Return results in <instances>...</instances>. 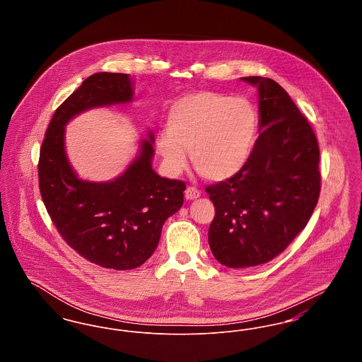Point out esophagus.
<instances>
[{
	"label": "esophagus",
	"instance_id": "34e87169",
	"mask_svg": "<svg viewBox=\"0 0 362 362\" xmlns=\"http://www.w3.org/2000/svg\"><path fill=\"white\" fill-rule=\"evenodd\" d=\"M185 195H186V198H187L189 201L197 199V198L201 197V189H195V187L189 186V187H187L186 191H185Z\"/></svg>",
	"mask_w": 362,
	"mask_h": 362
}]
</instances>
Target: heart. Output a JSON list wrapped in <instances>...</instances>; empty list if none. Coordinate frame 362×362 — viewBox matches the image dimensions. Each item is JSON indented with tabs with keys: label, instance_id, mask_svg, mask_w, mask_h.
<instances>
[{
	"label": "heart",
	"instance_id": "obj_1",
	"mask_svg": "<svg viewBox=\"0 0 362 362\" xmlns=\"http://www.w3.org/2000/svg\"><path fill=\"white\" fill-rule=\"evenodd\" d=\"M165 130L157 133L155 145L170 173L176 175L187 167L189 151L197 173L223 182L241 173L252 155L258 112L243 98L199 90L170 105Z\"/></svg>",
	"mask_w": 362,
	"mask_h": 362
}]
</instances>
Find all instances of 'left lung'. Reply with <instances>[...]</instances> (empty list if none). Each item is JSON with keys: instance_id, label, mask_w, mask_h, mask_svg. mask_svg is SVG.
<instances>
[{"instance_id": "left-lung-1", "label": "left lung", "mask_w": 362, "mask_h": 362, "mask_svg": "<svg viewBox=\"0 0 362 362\" xmlns=\"http://www.w3.org/2000/svg\"><path fill=\"white\" fill-rule=\"evenodd\" d=\"M241 80L258 86L262 133L241 173L206 187L216 209L209 245L230 269L263 264L285 251L320 195V152L308 119L274 80Z\"/></svg>"}]
</instances>
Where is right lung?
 Listing matches in <instances>:
<instances>
[{
  "mask_svg": "<svg viewBox=\"0 0 362 362\" xmlns=\"http://www.w3.org/2000/svg\"><path fill=\"white\" fill-rule=\"evenodd\" d=\"M132 83L124 73H95L61 104L49 123L37 164L43 204L62 239L78 255L105 269L132 270L151 258L165 220L183 205L186 183L161 177L152 168L153 136L115 180L77 177L65 153V124L77 114L129 103Z\"/></svg>",
  "mask_w": 362,
  "mask_h": 362,
  "instance_id": "1",
  "label": "right lung"
}]
</instances>
